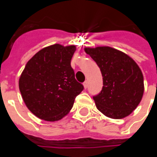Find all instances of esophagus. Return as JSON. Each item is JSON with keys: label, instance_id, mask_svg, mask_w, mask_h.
Segmentation results:
<instances>
[{"label": "esophagus", "instance_id": "1", "mask_svg": "<svg viewBox=\"0 0 157 157\" xmlns=\"http://www.w3.org/2000/svg\"><path fill=\"white\" fill-rule=\"evenodd\" d=\"M83 86H84V88H85V89H86V88H87V86H88V81H87V80H86V81L84 82Z\"/></svg>", "mask_w": 157, "mask_h": 157}]
</instances>
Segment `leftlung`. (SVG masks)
Instances as JSON below:
<instances>
[{
    "instance_id": "obj_1",
    "label": "left lung",
    "mask_w": 157,
    "mask_h": 157,
    "mask_svg": "<svg viewBox=\"0 0 157 157\" xmlns=\"http://www.w3.org/2000/svg\"><path fill=\"white\" fill-rule=\"evenodd\" d=\"M84 50L98 64L103 77L102 91L94 97L98 110L112 119L128 116L144 93L143 75L138 64L126 53L108 46Z\"/></svg>"
}]
</instances>
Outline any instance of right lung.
Returning <instances> with one entry per match:
<instances>
[{
	"mask_svg": "<svg viewBox=\"0 0 157 157\" xmlns=\"http://www.w3.org/2000/svg\"><path fill=\"white\" fill-rule=\"evenodd\" d=\"M75 52L76 45L55 44L40 50L26 63L19 89L28 109L36 117L46 121L61 120L83 91L71 66Z\"/></svg>",
	"mask_w": 157,
	"mask_h": 157,
	"instance_id": "obj_1",
	"label": "right lung"
}]
</instances>
